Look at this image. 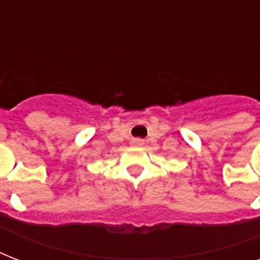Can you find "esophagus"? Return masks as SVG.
I'll return each instance as SVG.
<instances>
[{"mask_svg":"<svg viewBox=\"0 0 260 260\" xmlns=\"http://www.w3.org/2000/svg\"><path fill=\"white\" fill-rule=\"evenodd\" d=\"M134 143H135V144H142V142H140V140H139V139H135Z\"/></svg>","mask_w":260,"mask_h":260,"instance_id":"obj_1","label":"esophagus"}]
</instances>
